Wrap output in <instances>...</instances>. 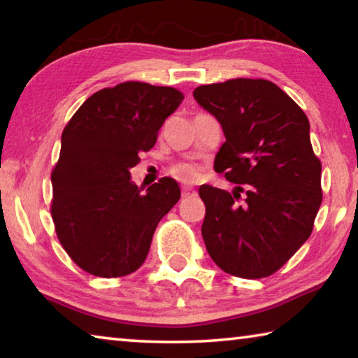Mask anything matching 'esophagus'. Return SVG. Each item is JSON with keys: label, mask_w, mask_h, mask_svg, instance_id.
<instances>
[{"label": "esophagus", "mask_w": 358, "mask_h": 358, "mask_svg": "<svg viewBox=\"0 0 358 358\" xmlns=\"http://www.w3.org/2000/svg\"><path fill=\"white\" fill-rule=\"evenodd\" d=\"M191 196H196V191H194L192 187H183V189H181V197H191Z\"/></svg>", "instance_id": "esophagus-1"}]
</instances>
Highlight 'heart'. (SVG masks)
I'll return each instance as SVG.
<instances>
[{
    "label": "heart",
    "mask_w": 358,
    "mask_h": 358,
    "mask_svg": "<svg viewBox=\"0 0 358 358\" xmlns=\"http://www.w3.org/2000/svg\"><path fill=\"white\" fill-rule=\"evenodd\" d=\"M171 175L181 183H192L201 175V169L192 162H177L171 167Z\"/></svg>",
    "instance_id": "heart-1"
}]
</instances>
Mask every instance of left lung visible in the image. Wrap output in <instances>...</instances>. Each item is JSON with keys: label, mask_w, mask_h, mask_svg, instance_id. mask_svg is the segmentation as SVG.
Wrapping results in <instances>:
<instances>
[{"label": "left lung", "mask_w": 358, "mask_h": 358, "mask_svg": "<svg viewBox=\"0 0 358 358\" xmlns=\"http://www.w3.org/2000/svg\"><path fill=\"white\" fill-rule=\"evenodd\" d=\"M226 136L215 171L234 192L208 185L202 237L222 271L259 280L273 275L310 238L322 203V164L299 104L264 78H230L192 92ZM244 199H241V192Z\"/></svg>", "instance_id": "obj_1"}]
</instances>
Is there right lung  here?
Returning <instances> with one entry per match:
<instances>
[{
    "mask_svg": "<svg viewBox=\"0 0 358 358\" xmlns=\"http://www.w3.org/2000/svg\"><path fill=\"white\" fill-rule=\"evenodd\" d=\"M183 99L177 88L123 82L90 96L64 126L50 213L59 243L87 273H134L157 222L178 202L177 181L164 177L141 194L129 169Z\"/></svg>",
    "mask_w": 358,
    "mask_h": 358,
    "instance_id": "1",
    "label": "right lung"
}]
</instances>
